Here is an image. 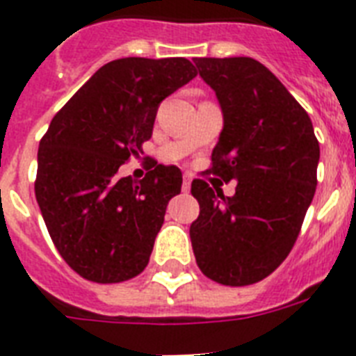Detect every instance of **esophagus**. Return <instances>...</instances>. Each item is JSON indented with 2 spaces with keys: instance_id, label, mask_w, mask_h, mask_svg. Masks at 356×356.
<instances>
[{
  "instance_id": "34e87169",
  "label": "esophagus",
  "mask_w": 356,
  "mask_h": 356,
  "mask_svg": "<svg viewBox=\"0 0 356 356\" xmlns=\"http://www.w3.org/2000/svg\"><path fill=\"white\" fill-rule=\"evenodd\" d=\"M190 186H192V175H190V173H184V177H183V192H188Z\"/></svg>"
}]
</instances>
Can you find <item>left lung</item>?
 <instances>
[{
    "label": "left lung",
    "instance_id": "obj_1",
    "mask_svg": "<svg viewBox=\"0 0 356 356\" xmlns=\"http://www.w3.org/2000/svg\"><path fill=\"white\" fill-rule=\"evenodd\" d=\"M223 111L209 172L227 197L192 181L200 216L190 225L195 262L225 286L262 281L292 251L314 197L320 144L309 114L264 64L249 57L194 58Z\"/></svg>",
    "mask_w": 356,
    "mask_h": 356
}]
</instances>
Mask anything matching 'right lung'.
Here are the masks:
<instances>
[{"mask_svg":"<svg viewBox=\"0 0 356 356\" xmlns=\"http://www.w3.org/2000/svg\"><path fill=\"white\" fill-rule=\"evenodd\" d=\"M195 75L183 57L113 60L75 92L42 136L36 201L64 262L86 281H129L149 262L183 173L155 162L133 183L118 170L140 156L162 99Z\"/></svg>","mask_w":356,"mask_h":356,"instance_id":"add662e5","label":"right lung"}]
</instances>
